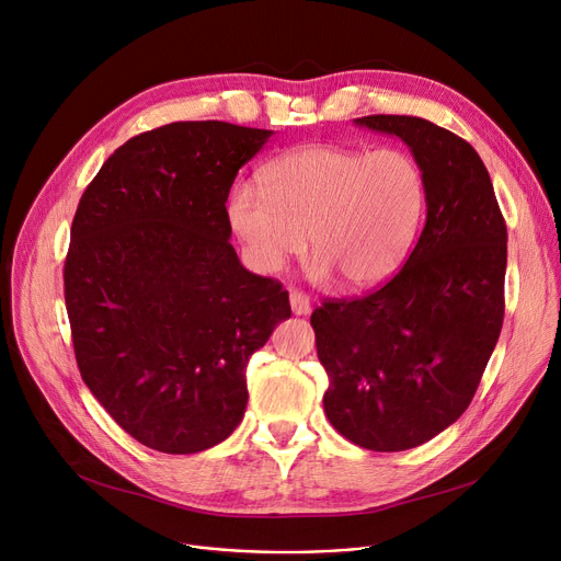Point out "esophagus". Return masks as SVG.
<instances>
[{"mask_svg": "<svg viewBox=\"0 0 561 561\" xmlns=\"http://www.w3.org/2000/svg\"><path fill=\"white\" fill-rule=\"evenodd\" d=\"M288 300H290V311L296 313V316H307V313H311V302H309V298L305 296L302 290L293 288Z\"/></svg>", "mask_w": 561, "mask_h": 561, "instance_id": "obj_1", "label": "esophagus"}]
</instances>
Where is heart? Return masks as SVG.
Wrapping results in <instances>:
<instances>
[{
	"label": "heart",
	"instance_id": "b5f03b06",
	"mask_svg": "<svg viewBox=\"0 0 561 561\" xmlns=\"http://www.w3.org/2000/svg\"><path fill=\"white\" fill-rule=\"evenodd\" d=\"M261 182L231 186L227 220L265 275L298 256L309 236L316 282L339 275L345 288H373L402 268L425 218L423 168L398 147H298L265 165Z\"/></svg>",
	"mask_w": 561,
	"mask_h": 561
}]
</instances>
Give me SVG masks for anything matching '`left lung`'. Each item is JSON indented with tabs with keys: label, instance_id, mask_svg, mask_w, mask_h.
Masks as SVG:
<instances>
[{
	"label": "left lung",
	"instance_id": "8db88e82",
	"mask_svg": "<svg viewBox=\"0 0 561 561\" xmlns=\"http://www.w3.org/2000/svg\"><path fill=\"white\" fill-rule=\"evenodd\" d=\"M421 163L427 218L398 275L311 313L334 430L375 453L416 448L473 400L503 330L507 227L480 154L414 115H366Z\"/></svg>",
	"mask_w": 561,
	"mask_h": 561
}]
</instances>
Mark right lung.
<instances>
[{
    "mask_svg": "<svg viewBox=\"0 0 561 561\" xmlns=\"http://www.w3.org/2000/svg\"><path fill=\"white\" fill-rule=\"evenodd\" d=\"M271 136L218 121L145 131L79 199L64 271L77 366L152 450L202 453L239 427L248 362L290 318L282 284L236 256L225 206Z\"/></svg>",
    "mask_w": 561,
    "mask_h": 561,
    "instance_id": "right-lung-1",
    "label": "right lung"
}]
</instances>
